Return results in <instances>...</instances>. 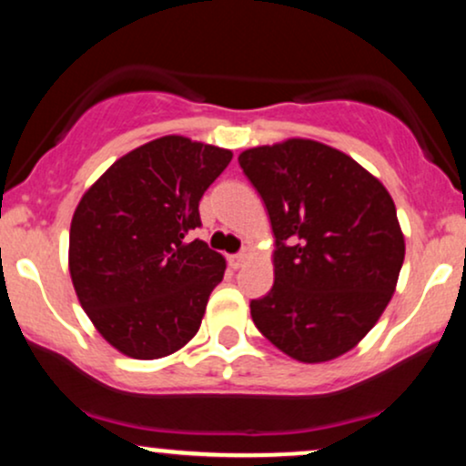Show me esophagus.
<instances>
[{
  "instance_id": "34e87169",
  "label": "esophagus",
  "mask_w": 466,
  "mask_h": 466,
  "mask_svg": "<svg viewBox=\"0 0 466 466\" xmlns=\"http://www.w3.org/2000/svg\"><path fill=\"white\" fill-rule=\"evenodd\" d=\"M249 258V251H238V254H232L228 256V263L232 269H238V267L245 265V260Z\"/></svg>"
}]
</instances>
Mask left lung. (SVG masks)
Wrapping results in <instances>:
<instances>
[{"mask_svg": "<svg viewBox=\"0 0 466 466\" xmlns=\"http://www.w3.org/2000/svg\"><path fill=\"white\" fill-rule=\"evenodd\" d=\"M269 212L274 287L251 319L304 363L344 355L386 311L405 240L392 197L346 153L293 137L238 155Z\"/></svg>", "mask_w": 466, "mask_h": 466, "instance_id": "1", "label": "left lung"}]
</instances>
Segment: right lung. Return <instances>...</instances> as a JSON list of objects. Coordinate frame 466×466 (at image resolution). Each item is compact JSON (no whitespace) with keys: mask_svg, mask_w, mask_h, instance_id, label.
<instances>
[{"mask_svg":"<svg viewBox=\"0 0 466 466\" xmlns=\"http://www.w3.org/2000/svg\"><path fill=\"white\" fill-rule=\"evenodd\" d=\"M232 151L164 136L127 153L83 195L69 228V274L98 333L133 360L195 337L226 258L199 238L203 192Z\"/></svg>","mask_w":466,"mask_h":466,"instance_id":"obj_1","label":"right lung"}]
</instances>
